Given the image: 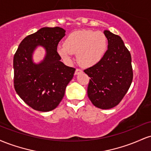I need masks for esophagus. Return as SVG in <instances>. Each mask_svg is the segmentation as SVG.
Here are the masks:
<instances>
[{
  "label": "esophagus",
  "instance_id": "1",
  "mask_svg": "<svg viewBox=\"0 0 151 151\" xmlns=\"http://www.w3.org/2000/svg\"><path fill=\"white\" fill-rule=\"evenodd\" d=\"M81 72H82V70H81V69H79V68L76 69L75 74H79V73H81Z\"/></svg>",
  "mask_w": 151,
  "mask_h": 151
}]
</instances>
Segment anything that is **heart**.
<instances>
[{
  "label": "heart",
  "instance_id": "1",
  "mask_svg": "<svg viewBox=\"0 0 151 151\" xmlns=\"http://www.w3.org/2000/svg\"><path fill=\"white\" fill-rule=\"evenodd\" d=\"M108 49V40L102 32L81 30L72 32L57 52L63 60L70 61L72 54H77V61L83 67H91L104 58Z\"/></svg>",
  "mask_w": 151,
  "mask_h": 151
}]
</instances>
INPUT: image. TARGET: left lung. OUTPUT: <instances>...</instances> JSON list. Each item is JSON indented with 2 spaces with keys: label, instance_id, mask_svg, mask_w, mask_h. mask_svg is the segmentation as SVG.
Segmentation results:
<instances>
[{
  "label": "left lung",
  "instance_id": "8db88e82",
  "mask_svg": "<svg viewBox=\"0 0 151 151\" xmlns=\"http://www.w3.org/2000/svg\"><path fill=\"white\" fill-rule=\"evenodd\" d=\"M108 50L97 64L84 72L91 77L87 94L97 108L109 109L119 104L133 80L131 56L120 36L104 31Z\"/></svg>",
  "mask_w": 151,
  "mask_h": 151
}]
</instances>
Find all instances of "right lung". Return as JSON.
<instances>
[{"label": "right lung", "instance_id": "obj_1", "mask_svg": "<svg viewBox=\"0 0 151 151\" xmlns=\"http://www.w3.org/2000/svg\"><path fill=\"white\" fill-rule=\"evenodd\" d=\"M65 35L62 27H42L24 38L14 55L15 90L36 111L45 112L56 108L73 78L75 68L60 61L57 52L58 43ZM38 45L44 46L47 54L45 60L36 65L32 62V54Z\"/></svg>", "mask_w": 151, "mask_h": 151}]
</instances>
